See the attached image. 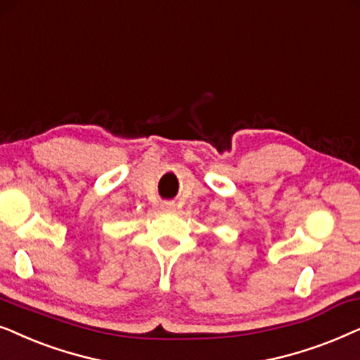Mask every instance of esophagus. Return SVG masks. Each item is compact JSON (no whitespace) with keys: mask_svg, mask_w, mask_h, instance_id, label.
Listing matches in <instances>:
<instances>
[{"mask_svg":"<svg viewBox=\"0 0 360 360\" xmlns=\"http://www.w3.org/2000/svg\"><path fill=\"white\" fill-rule=\"evenodd\" d=\"M161 209L162 210H174L176 209V204L171 202V200H167V202H162L161 204Z\"/></svg>","mask_w":360,"mask_h":360,"instance_id":"34e87169","label":"esophagus"}]
</instances>
